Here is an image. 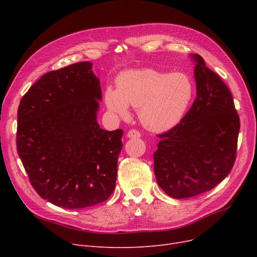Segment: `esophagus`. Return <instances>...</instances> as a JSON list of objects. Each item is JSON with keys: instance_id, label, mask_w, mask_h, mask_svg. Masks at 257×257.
<instances>
[{"instance_id": "1", "label": "esophagus", "mask_w": 257, "mask_h": 257, "mask_svg": "<svg viewBox=\"0 0 257 257\" xmlns=\"http://www.w3.org/2000/svg\"><path fill=\"white\" fill-rule=\"evenodd\" d=\"M127 138L129 139H140L141 138V133L138 130H129L127 133Z\"/></svg>"}]
</instances>
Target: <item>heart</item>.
Here are the masks:
<instances>
[{"instance_id": "1", "label": "heart", "mask_w": 257, "mask_h": 257, "mask_svg": "<svg viewBox=\"0 0 257 257\" xmlns=\"http://www.w3.org/2000/svg\"><path fill=\"white\" fill-rule=\"evenodd\" d=\"M193 96V81L186 74L139 69L121 73L116 88L105 89L104 102L108 110L120 116L128 115L129 106L139 109L147 129L163 132L179 123Z\"/></svg>"}]
</instances>
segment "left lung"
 Segmentation results:
<instances>
[{
	"label": "left lung",
	"instance_id": "1",
	"mask_svg": "<svg viewBox=\"0 0 257 257\" xmlns=\"http://www.w3.org/2000/svg\"><path fill=\"white\" fill-rule=\"evenodd\" d=\"M196 100L180 123L160 134L154 156L158 185L175 199L211 190L230 173L236 153L239 117L232 94L198 54Z\"/></svg>",
	"mask_w": 257,
	"mask_h": 257
}]
</instances>
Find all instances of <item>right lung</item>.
Segmentation results:
<instances>
[{"label":"right lung","mask_w":257,"mask_h":257,"mask_svg":"<svg viewBox=\"0 0 257 257\" xmlns=\"http://www.w3.org/2000/svg\"><path fill=\"white\" fill-rule=\"evenodd\" d=\"M100 101L88 61L47 73L21 100L18 153L36 193L54 205L92 206L114 190L123 130L100 128Z\"/></svg>","instance_id":"add662e5"}]
</instances>
